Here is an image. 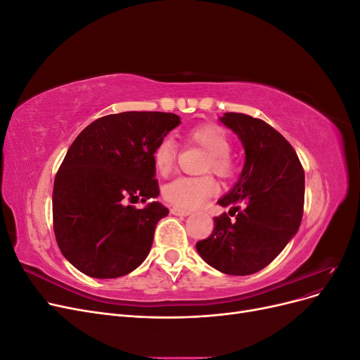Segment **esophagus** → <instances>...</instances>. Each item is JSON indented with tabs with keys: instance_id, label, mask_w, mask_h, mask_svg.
Wrapping results in <instances>:
<instances>
[{
	"instance_id": "obj_1",
	"label": "esophagus",
	"mask_w": 360,
	"mask_h": 360,
	"mask_svg": "<svg viewBox=\"0 0 360 360\" xmlns=\"http://www.w3.org/2000/svg\"><path fill=\"white\" fill-rule=\"evenodd\" d=\"M171 213L176 214V216H189L191 212L189 210H184V209H179V207H172Z\"/></svg>"
}]
</instances>
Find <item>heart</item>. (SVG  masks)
<instances>
[{"mask_svg": "<svg viewBox=\"0 0 360 360\" xmlns=\"http://www.w3.org/2000/svg\"><path fill=\"white\" fill-rule=\"evenodd\" d=\"M192 143L201 146L209 158L205 159V169H210L219 177H230L234 167L230 158L231 139L225 130L216 124H202L189 132ZM177 158V147L172 139L165 138L158 144L153 162L155 168L162 176L172 169ZM214 183L210 177H177L163 189L165 200L179 209H197L207 198L214 193Z\"/></svg>", "mask_w": 360, "mask_h": 360, "instance_id": "heart-1", "label": "heart"}]
</instances>
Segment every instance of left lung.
Instances as JSON below:
<instances>
[{"label": "left lung", "instance_id": "1", "mask_svg": "<svg viewBox=\"0 0 360 360\" xmlns=\"http://www.w3.org/2000/svg\"><path fill=\"white\" fill-rule=\"evenodd\" d=\"M221 123L242 141L245 165L217 201L230 207L214 217L210 237L197 243L201 258L226 275L257 274L296 236L303 214L304 172L288 141L259 118L225 112Z\"/></svg>", "mask_w": 360, "mask_h": 360}]
</instances>
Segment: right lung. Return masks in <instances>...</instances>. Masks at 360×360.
Segmentation results:
<instances>
[{
  "instance_id": "add662e5",
  "label": "right lung",
  "mask_w": 360,
  "mask_h": 360,
  "mask_svg": "<svg viewBox=\"0 0 360 360\" xmlns=\"http://www.w3.org/2000/svg\"><path fill=\"white\" fill-rule=\"evenodd\" d=\"M180 124L171 112H120L86 126L53 181V233L61 254L84 275L124 276L147 258L156 224L169 212L159 197L153 153Z\"/></svg>"
}]
</instances>
